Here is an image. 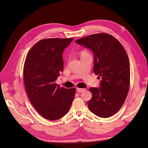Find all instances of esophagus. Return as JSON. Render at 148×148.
Returning <instances> with one entry per match:
<instances>
[{
    "label": "esophagus",
    "instance_id": "1",
    "mask_svg": "<svg viewBox=\"0 0 148 148\" xmlns=\"http://www.w3.org/2000/svg\"><path fill=\"white\" fill-rule=\"evenodd\" d=\"M76 90H77V92H79V93L82 92L85 90L84 88H76Z\"/></svg>",
    "mask_w": 148,
    "mask_h": 148
}]
</instances>
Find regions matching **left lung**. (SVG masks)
Masks as SVG:
<instances>
[{
    "label": "left lung",
    "mask_w": 148,
    "mask_h": 148,
    "mask_svg": "<svg viewBox=\"0 0 148 148\" xmlns=\"http://www.w3.org/2000/svg\"><path fill=\"white\" fill-rule=\"evenodd\" d=\"M75 42L92 51L93 72L101 79L99 87L89 89L92 93L88 101L89 110L100 117H111L121 108L129 90L130 63L126 51L120 42L105 33L90 35Z\"/></svg>",
    "instance_id": "1"
}]
</instances>
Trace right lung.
<instances>
[{"label":"right lung","instance_id":"1","mask_svg":"<svg viewBox=\"0 0 148 148\" xmlns=\"http://www.w3.org/2000/svg\"><path fill=\"white\" fill-rule=\"evenodd\" d=\"M73 39L41 40L26 58L23 77L27 95L36 111L50 121L66 115L75 96V88L68 89L55 84L63 70V51Z\"/></svg>","mask_w":148,"mask_h":148}]
</instances>
